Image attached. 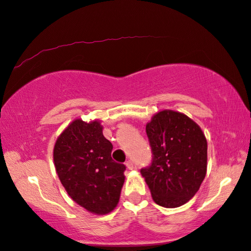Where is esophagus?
Listing matches in <instances>:
<instances>
[{
  "label": "esophagus",
  "instance_id": "34e87169",
  "mask_svg": "<svg viewBox=\"0 0 251 251\" xmlns=\"http://www.w3.org/2000/svg\"><path fill=\"white\" fill-rule=\"evenodd\" d=\"M126 166H127V168L128 169H134V163H132L131 161H127L126 162Z\"/></svg>",
  "mask_w": 251,
  "mask_h": 251
}]
</instances>
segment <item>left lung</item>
<instances>
[{"label":"left lung","instance_id":"obj_1","mask_svg":"<svg viewBox=\"0 0 251 251\" xmlns=\"http://www.w3.org/2000/svg\"><path fill=\"white\" fill-rule=\"evenodd\" d=\"M151 164L140 173L153 201L166 208L189 201L206 176L207 141L200 126L175 111H162L146 127Z\"/></svg>","mask_w":251,"mask_h":251}]
</instances>
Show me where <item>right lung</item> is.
I'll return each mask as SVG.
<instances>
[{
	"label": "right lung",
	"instance_id": "obj_1",
	"mask_svg": "<svg viewBox=\"0 0 251 251\" xmlns=\"http://www.w3.org/2000/svg\"><path fill=\"white\" fill-rule=\"evenodd\" d=\"M112 149L99 122L82 120L72 122L54 148L56 172L68 194L97 215L114 209L124 184L126 166L112 159Z\"/></svg>",
	"mask_w": 251,
	"mask_h": 251
}]
</instances>
